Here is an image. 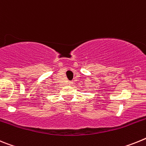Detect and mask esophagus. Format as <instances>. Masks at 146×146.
I'll return each instance as SVG.
<instances>
[{
    "mask_svg": "<svg viewBox=\"0 0 146 146\" xmlns=\"http://www.w3.org/2000/svg\"><path fill=\"white\" fill-rule=\"evenodd\" d=\"M72 84H73V82H72V81H69V85H72Z\"/></svg>",
    "mask_w": 146,
    "mask_h": 146,
    "instance_id": "34e87169",
    "label": "esophagus"
}]
</instances>
